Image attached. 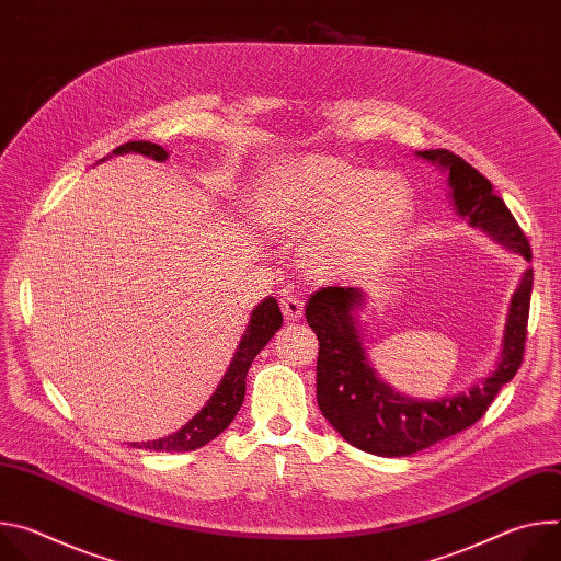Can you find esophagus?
Listing matches in <instances>:
<instances>
[{
  "mask_svg": "<svg viewBox=\"0 0 561 561\" xmlns=\"http://www.w3.org/2000/svg\"><path fill=\"white\" fill-rule=\"evenodd\" d=\"M279 304H282V312L288 322H297V319L304 314V301L297 295H284L279 299Z\"/></svg>",
  "mask_w": 561,
  "mask_h": 561,
  "instance_id": "34e87169",
  "label": "esophagus"
}]
</instances>
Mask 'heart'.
<instances>
[{
  "instance_id": "heart-1",
  "label": "heart",
  "mask_w": 561,
  "mask_h": 561,
  "mask_svg": "<svg viewBox=\"0 0 561 561\" xmlns=\"http://www.w3.org/2000/svg\"><path fill=\"white\" fill-rule=\"evenodd\" d=\"M415 197L407 180L333 157H301L271 184L264 213L273 228L319 234L312 262L340 273L377 255L407 226Z\"/></svg>"
}]
</instances>
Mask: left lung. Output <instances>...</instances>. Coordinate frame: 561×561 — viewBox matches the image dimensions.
Instances as JSON below:
<instances>
[{"instance_id": "obj_1", "label": "left lung", "mask_w": 561, "mask_h": 561, "mask_svg": "<svg viewBox=\"0 0 561 561\" xmlns=\"http://www.w3.org/2000/svg\"><path fill=\"white\" fill-rule=\"evenodd\" d=\"M417 157L448 173L450 199L459 217L530 262L526 234L482 173L444 148L420 150ZM530 290L533 268H526L511 297L502 357L495 370L468 392L433 402L397 392L377 377L355 319L366 299L359 288L327 286L314 290L306 304V322L319 340V411L348 444L379 457H407L466 431L484 417L502 386L522 366Z\"/></svg>"}]
</instances>
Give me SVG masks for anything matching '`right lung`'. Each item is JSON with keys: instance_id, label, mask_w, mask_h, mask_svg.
<instances>
[{"instance_id": "1", "label": "right lung", "mask_w": 561, "mask_h": 561, "mask_svg": "<svg viewBox=\"0 0 561 561\" xmlns=\"http://www.w3.org/2000/svg\"><path fill=\"white\" fill-rule=\"evenodd\" d=\"M124 152H137L154 159V162H167L169 159V152L162 146L150 144V141H128L113 150V154H124ZM279 329H282V310L277 306V299L266 297L262 304L253 308L247 333L242 340H239L232 362L226 375L221 377L219 386L210 394L206 407L191 422H186L178 433L154 442H141V444L133 442V446L146 448V450H159V453H186V450L206 446L210 439L224 433L228 424L234 420L237 411L244 404L247 375L253 359Z\"/></svg>"}]
</instances>
